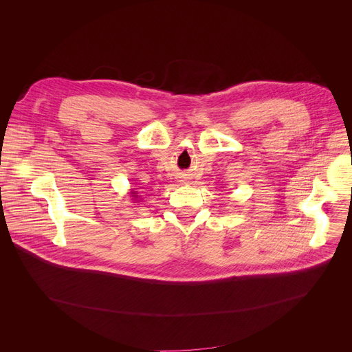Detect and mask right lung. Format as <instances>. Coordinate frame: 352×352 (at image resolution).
I'll return each instance as SVG.
<instances>
[{"instance_id":"right-lung-1","label":"right lung","mask_w":352,"mask_h":352,"mask_svg":"<svg viewBox=\"0 0 352 352\" xmlns=\"http://www.w3.org/2000/svg\"><path fill=\"white\" fill-rule=\"evenodd\" d=\"M133 197H134V198H138V195H135V192H133Z\"/></svg>"}]
</instances>
